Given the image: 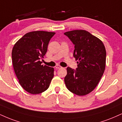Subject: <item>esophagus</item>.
<instances>
[{
  "mask_svg": "<svg viewBox=\"0 0 122 122\" xmlns=\"http://www.w3.org/2000/svg\"><path fill=\"white\" fill-rule=\"evenodd\" d=\"M55 67H56V69H58L61 68V67H61V66L59 65H56Z\"/></svg>",
  "mask_w": 122,
  "mask_h": 122,
  "instance_id": "34e87169",
  "label": "esophagus"
}]
</instances>
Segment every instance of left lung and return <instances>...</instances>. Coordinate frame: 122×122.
Returning <instances> with one entry per match:
<instances>
[{
    "instance_id": "left-lung-1",
    "label": "left lung",
    "mask_w": 122,
    "mask_h": 122,
    "mask_svg": "<svg viewBox=\"0 0 122 122\" xmlns=\"http://www.w3.org/2000/svg\"><path fill=\"white\" fill-rule=\"evenodd\" d=\"M64 34L74 44L73 56L78 60L76 70L67 67L65 85L76 95H87L96 87L105 71V45L100 39L85 30H71Z\"/></svg>"
}]
</instances>
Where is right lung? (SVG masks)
<instances>
[{
    "label": "right lung",
    "mask_w": 122,
    "mask_h": 122,
    "mask_svg": "<svg viewBox=\"0 0 122 122\" xmlns=\"http://www.w3.org/2000/svg\"><path fill=\"white\" fill-rule=\"evenodd\" d=\"M55 33L42 30L28 32L13 47L15 73L21 87L32 94L46 90L53 78V67L42 65L40 60L44 58L50 40Z\"/></svg>",
    "instance_id": "add662e5"
}]
</instances>
